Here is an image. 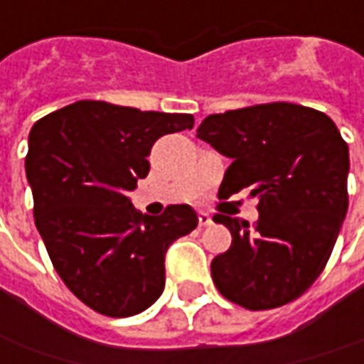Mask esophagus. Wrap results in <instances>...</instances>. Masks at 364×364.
<instances>
[{
    "label": "esophagus",
    "mask_w": 364,
    "mask_h": 364,
    "mask_svg": "<svg viewBox=\"0 0 364 364\" xmlns=\"http://www.w3.org/2000/svg\"><path fill=\"white\" fill-rule=\"evenodd\" d=\"M197 218H199V228H207V225H211V215H209L207 211H199V213H197Z\"/></svg>",
    "instance_id": "1"
}]
</instances>
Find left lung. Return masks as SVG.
I'll use <instances>...</instances> for the list:
<instances>
[{
	"mask_svg": "<svg viewBox=\"0 0 364 364\" xmlns=\"http://www.w3.org/2000/svg\"><path fill=\"white\" fill-rule=\"evenodd\" d=\"M197 136L232 159L220 197L250 189L256 223L218 213L232 232L213 257L221 294L247 310H269L302 296L324 269L348 209V146L314 108L272 102L209 114Z\"/></svg>",
	"mask_w": 364,
	"mask_h": 364,
	"instance_id": "obj_1",
	"label": "left lung"
}]
</instances>
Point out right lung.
<instances>
[{
	"mask_svg": "<svg viewBox=\"0 0 364 364\" xmlns=\"http://www.w3.org/2000/svg\"><path fill=\"white\" fill-rule=\"evenodd\" d=\"M193 129L191 114L78 100L30 131L26 177L36 228L62 282L100 314L132 316L165 288L169 245L197 228L189 205L141 215L129 193L149 175L153 144Z\"/></svg>",
	"mask_w": 364,
	"mask_h": 364,
	"instance_id": "1",
	"label": "right lung"
}]
</instances>
